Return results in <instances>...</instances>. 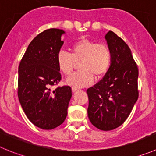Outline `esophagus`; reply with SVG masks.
<instances>
[{
	"mask_svg": "<svg viewBox=\"0 0 156 156\" xmlns=\"http://www.w3.org/2000/svg\"><path fill=\"white\" fill-rule=\"evenodd\" d=\"M71 90H72V91H73V92H75V91H78V88H75V87H72V88H71Z\"/></svg>",
	"mask_w": 156,
	"mask_h": 156,
	"instance_id": "esophagus-1",
	"label": "esophagus"
}]
</instances>
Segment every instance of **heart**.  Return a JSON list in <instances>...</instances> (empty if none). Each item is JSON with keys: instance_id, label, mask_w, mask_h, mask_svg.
Instances as JSON below:
<instances>
[{"instance_id": "obj_1", "label": "heart", "mask_w": 156, "mask_h": 156, "mask_svg": "<svg viewBox=\"0 0 156 156\" xmlns=\"http://www.w3.org/2000/svg\"><path fill=\"white\" fill-rule=\"evenodd\" d=\"M71 53L60 51L57 55L59 70L65 75H70L76 63L81 71L71 75L66 83L75 88H82L93 82L94 76L101 78L108 70L112 62V52L107 44L96 43L88 39H81L71 47Z\"/></svg>"}]
</instances>
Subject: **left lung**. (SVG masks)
I'll use <instances>...</instances> for the list:
<instances>
[{
  "label": "left lung",
  "mask_w": 156,
  "mask_h": 156,
  "mask_svg": "<svg viewBox=\"0 0 156 156\" xmlns=\"http://www.w3.org/2000/svg\"><path fill=\"white\" fill-rule=\"evenodd\" d=\"M112 62L104 78L87 90L88 115L97 129L110 131L129 117L139 98V69L127 44L113 31L105 36Z\"/></svg>",
  "instance_id": "1"
}]
</instances>
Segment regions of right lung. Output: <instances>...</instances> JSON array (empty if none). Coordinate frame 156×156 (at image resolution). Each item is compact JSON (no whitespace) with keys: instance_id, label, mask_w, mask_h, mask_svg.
I'll return each instance as SVG.
<instances>
[{"instance_id":"add662e5","label":"right lung","mask_w":156,"mask_h":156,"mask_svg":"<svg viewBox=\"0 0 156 156\" xmlns=\"http://www.w3.org/2000/svg\"><path fill=\"white\" fill-rule=\"evenodd\" d=\"M65 33L57 28L40 33L29 44L18 67L19 101L27 119L45 130L63 123L72 95L70 86L52 88L62 79L57 55Z\"/></svg>"}]
</instances>
